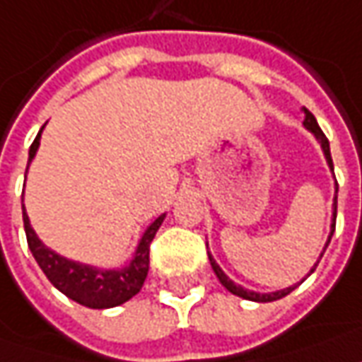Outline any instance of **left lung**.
<instances>
[{"label": "left lung", "instance_id": "left-lung-1", "mask_svg": "<svg viewBox=\"0 0 362 362\" xmlns=\"http://www.w3.org/2000/svg\"><path fill=\"white\" fill-rule=\"evenodd\" d=\"M305 126L308 128V130L313 132L315 136H317V140L320 142V146H322V150H325V156H327V162H329V166L332 168V158H330V146H329V140H327V136L322 134V130H320V126L317 124V118L308 112V110H305ZM339 186V184H337ZM339 190V188H337ZM332 216H334V220H337V196H334V212H332ZM332 232H334V222H332ZM332 232H330V236H332ZM330 243V240H329ZM329 243H327V246H329ZM208 258H210V264H212V268H214V272H216V276H218V281L224 284V288H228L232 294H236V296H243V298H246V300H255V303H270V300H279V298H282V296H286L288 293H293L294 286H288V288H284V291H279V293H270V294H258V293H252V291H246V288H243V286H236L234 282L220 270V267L214 262V258L208 255ZM315 268H317V264H315ZM313 268V270H315ZM310 270V272H313Z\"/></svg>", "mask_w": 362, "mask_h": 362}]
</instances>
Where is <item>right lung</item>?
<instances>
[{
	"mask_svg": "<svg viewBox=\"0 0 362 362\" xmlns=\"http://www.w3.org/2000/svg\"><path fill=\"white\" fill-rule=\"evenodd\" d=\"M40 134L35 136V140L30 146L28 164L32 162L35 150L40 146ZM162 222H164V214L158 216L150 224V228L144 232L130 267L122 268V270H98V268L83 267L78 262L66 260V258L57 256L56 252H52L49 248H45L30 226V218L23 208V228H25V236H28V246L32 250L33 258L37 260L40 268L44 270L47 281L68 298L83 306H90V308H112V306H118L130 300L134 294L140 293L144 281L148 276V267H150V244L154 240L158 228L162 226Z\"/></svg>",
	"mask_w": 362,
	"mask_h": 362,
	"instance_id": "right-lung-1",
	"label": "right lung"
}]
</instances>
